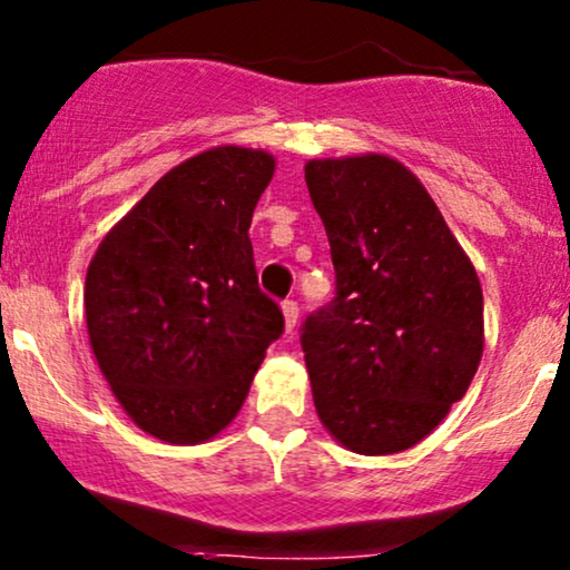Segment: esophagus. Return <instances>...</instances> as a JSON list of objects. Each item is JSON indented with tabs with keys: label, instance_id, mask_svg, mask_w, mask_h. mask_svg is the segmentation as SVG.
I'll list each match as a JSON object with an SVG mask.
<instances>
[{
	"label": "esophagus",
	"instance_id": "1",
	"mask_svg": "<svg viewBox=\"0 0 570 570\" xmlns=\"http://www.w3.org/2000/svg\"><path fill=\"white\" fill-rule=\"evenodd\" d=\"M281 311H284V324L286 330H294L297 326V316H299V305L294 303V299H284V305H281Z\"/></svg>",
	"mask_w": 570,
	"mask_h": 570
}]
</instances>
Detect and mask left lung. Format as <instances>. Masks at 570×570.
I'll list each match as a JSON object with an SVG mask.
<instances>
[{
	"label": "left lung",
	"mask_w": 570,
	"mask_h": 570,
	"mask_svg": "<svg viewBox=\"0 0 570 570\" xmlns=\"http://www.w3.org/2000/svg\"><path fill=\"white\" fill-rule=\"evenodd\" d=\"M305 181L335 265V297L299 330L313 404L353 453H399L440 426L480 367V278L402 163L311 160Z\"/></svg>",
	"instance_id": "left-lung-1"
}]
</instances>
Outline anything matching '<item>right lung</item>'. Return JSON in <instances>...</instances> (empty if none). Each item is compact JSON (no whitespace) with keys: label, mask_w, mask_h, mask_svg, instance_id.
Wrapping results in <instances>:
<instances>
[{"label":"right lung","mask_w":570,"mask_h":570,"mask_svg":"<svg viewBox=\"0 0 570 570\" xmlns=\"http://www.w3.org/2000/svg\"><path fill=\"white\" fill-rule=\"evenodd\" d=\"M273 171L263 149L195 155L155 181L90 259V348L122 410L163 442L219 434L284 335L248 240Z\"/></svg>","instance_id":"add662e5"}]
</instances>
